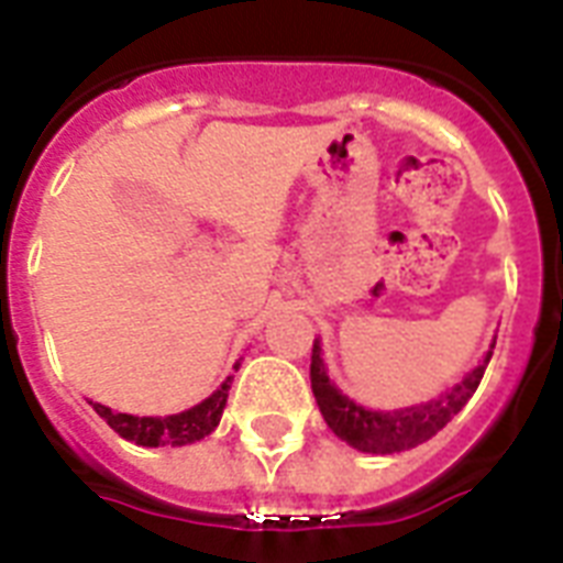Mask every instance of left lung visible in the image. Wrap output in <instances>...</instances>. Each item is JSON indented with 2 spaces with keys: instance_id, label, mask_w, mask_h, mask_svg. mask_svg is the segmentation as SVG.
Returning a JSON list of instances; mask_svg holds the SVG:
<instances>
[{
  "instance_id": "8db88e82",
  "label": "left lung",
  "mask_w": 563,
  "mask_h": 563,
  "mask_svg": "<svg viewBox=\"0 0 563 563\" xmlns=\"http://www.w3.org/2000/svg\"><path fill=\"white\" fill-rule=\"evenodd\" d=\"M497 344V342H494ZM490 362V351L479 368H473L464 376L462 383L441 394L438 400H429L423 406H411L400 411H371L362 409L351 397H344L324 371L321 360V344H312V362H309V379H312V394L321 415H324L327 427L333 429L335 435L347 441L351 446L362 453H379L391 455L411 450V446L423 444L429 438L441 432L450 420L464 409V402L471 400L473 391L479 388L482 376Z\"/></svg>"
}]
</instances>
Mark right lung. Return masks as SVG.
Masks as SVG:
<instances>
[{
	"mask_svg": "<svg viewBox=\"0 0 563 563\" xmlns=\"http://www.w3.org/2000/svg\"><path fill=\"white\" fill-rule=\"evenodd\" d=\"M230 376L228 383H221L219 391H212L210 397L192 409L180 411V415H169V418H136V415H122V411H110L101 402H92V409L99 411L101 418L108 420V427L113 432L134 441L140 446H184L192 441H201L203 435H210L212 429L219 427L221 411L228 406Z\"/></svg>",
	"mask_w": 563,
	"mask_h": 563,
	"instance_id": "obj_1",
	"label": "right lung"
}]
</instances>
